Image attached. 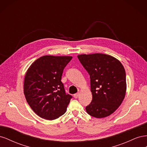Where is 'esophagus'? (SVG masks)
I'll return each instance as SVG.
<instances>
[{
    "label": "esophagus",
    "mask_w": 147,
    "mask_h": 147,
    "mask_svg": "<svg viewBox=\"0 0 147 147\" xmlns=\"http://www.w3.org/2000/svg\"><path fill=\"white\" fill-rule=\"evenodd\" d=\"M78 96H79V93L78 92V93H77V94H75L74 95V98H75V99H77V98H78Z\"/></svg>",
    "instance_id": "esophagus-1"
}]
</instances>
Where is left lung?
I'll return each instance as SVG.
<instances>
[{
    "mask_svg": "<svg viewBox=\"0 0 147 147\" xmlns=\"http://www.w3.org/2000/svg\"><path fill=\"white\" fill-rule=\"evenodd\" d=\"M77 57L90 76L92 99L86 106V112L97 118L109 116L125 97L126 79L123 65L115 57L102 53Z\"/></svg>",
    "mask_w": 147,
    "mask_h": 147,
    "instance_id": "left-lung-1",
    "label": "left lung"
}]
</instances>
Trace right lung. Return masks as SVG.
Here are the masks:
<instances>
[{"instance_id":"right-lung-1","label":"right lung","mask_w":147,"mask_h":147,"mask_svg":"<svg viewBox=\"0 0 147 147\" xmlns=\"http://www.w3.org/2000/svg\"><path fill=\"white\" fill-rule=\"evenodd\" d=\"M72 56H43L30 65L24 81V94L38 116L48 120L65 113L72 96L61 82L63 70Z\"/></svg>"}]
</instances>
